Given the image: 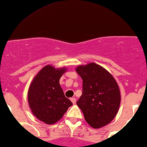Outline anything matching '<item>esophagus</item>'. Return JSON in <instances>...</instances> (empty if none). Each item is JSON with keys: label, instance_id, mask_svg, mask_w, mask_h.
<instances>
[{"label": "esophagus", "instance_id": "esophagus-1", "mask_svg": "<svg viewBox=\"0 0 147 147\" xmlns=\"http://www.w3.org/2000/svg\"><path fill=\"white\" fill-rule=\"evenodd\" d=\"M71 101L72 103H73L74 105H75L76 102V98H74V97H72V98H71Z\"/></svg>", "mask_w": 147, "mask_h": 147}]
</instances>
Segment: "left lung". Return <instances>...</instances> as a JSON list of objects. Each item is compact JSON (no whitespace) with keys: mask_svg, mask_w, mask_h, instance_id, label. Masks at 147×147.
Masks as SVG:
<instances>
[{"mask_svg":"<svg viewBox=\"0 0 147 147\" xmlns=\"http://www.w3.org/2000/svg\"><path fill=\"white\" fill-rule=\"evenodd\" d=\"M76 71L83 80V93L76 104L85 120L93 128H100L116 117L121 105L119 87L107 69L94 62L79 65Z\"/></svg>","mask_w":147,"mask_h":147,"instance_id":"8db88e82","label":"left lung"}]
</instances>
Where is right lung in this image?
<instances>
[{
  "label": "right lung",
  "mask_w": 147,
  "mask_h": 147,
  "mask_svg": "<svg viewBox=\"0 0 147 147\" xmlns=\"http://www.w3.org/2000/svg\"><path fill=\"white\" fill-rule=\"evenodd\" d=\"M67 71L65 67L55 68L48 64L39 71L29 86L27 98L31 111L46 124L59 121L73 105L59 84V79Z\"/></svg>",
  "instance_id": "add662e5"
}]
</instances>
